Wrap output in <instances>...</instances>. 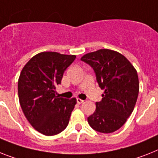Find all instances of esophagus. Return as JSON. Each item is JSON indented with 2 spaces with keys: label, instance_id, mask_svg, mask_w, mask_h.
Segmentation results:
<instances>
[{
  "label": "esophagus",
  "instance_id": "esophagus-1",
  "mask_svg": "<svg viewBox=\"0 0 158 158\" xmlns=\"http://www.w3.org/2000/svg\"><path fill=\"white\" fill-rule=\"evenodd\" d=\"M77 102L78 104H81L82 102H84V100L81 99V98H77Z\"/></svg>",
  "mask_w": 158,
  "mask_h": 158
}]
</instances>
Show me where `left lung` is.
Here are the masks:
<instances>
[{
    "label": "left lung",
    "mask_w": 158,
    "mask_h": 158,
    "mask_svg": "<svg viewBox=\"0 0 158 158\" xmlns=\"http://www.w3.org/2000/svg\"><path fill=\"white\" fill-rule=\"evenodd\" d=\"M94 70L102 99L88 117L95 131L111 133L120 128L132 113L139 94L137 72L124 56L110 49H100L81 58Z\"/></svg>",
    "instance_id": "1"
}]
</instances>
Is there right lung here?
<instances>
[{
	"label": "right lung",
	"instance_id": "obj_1",
	"mask_svg": "<svg viewBox=\"0 0 158 158\" xmlns=\"http://www.w3.org/2000/svg\"><path fill=\"white\" fill-rule=\"evenodd\" d=\"M75 59V55L43 52L34 56L21 72L18 82L21 107L32 127L44 135H56L69 124L77 99L59 98L56 89Z\"/></svg>",
	"mask_w": 158,
	"mask_h": 158
}]
</instances>
